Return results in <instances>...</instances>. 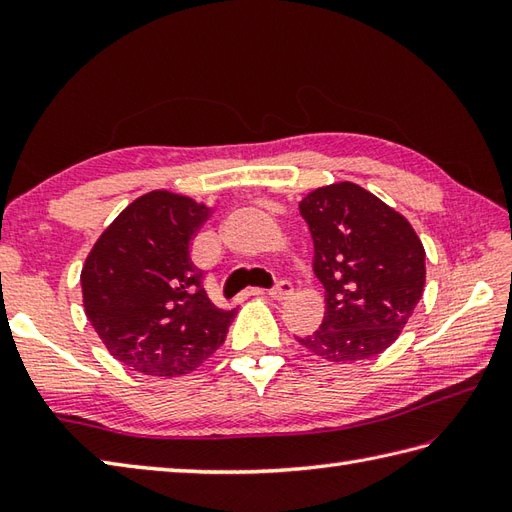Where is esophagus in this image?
Listing matches in <instances>:
<instances>
[{
	"label": "esophagus",
	"mask_w": 512,
	"mask_h": 512,
	"mask_svg": "<svg viewBox=\"0 0 512 512\" xmlns=\"http://www.w3.org/2000/svg\"><path fill=\"white\" fill-rule=\"evenodd\" d=\"M292 284L290 281H277V286L270 290V292H264V290H253V295H270L273 299H277V301H288L290 297H292Z\"/></svg>",
	"instance_id": "esophagus-1"
}]
</instances>
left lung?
Wrapping results in <instances>:
<instances>
[{"label": "left lung", "instance_id": "left-lung-1", "mask_svg": "<svg viewBox=\"0 0 512 512\" xmlns=\"http://www.w3.org/2000/svg\"><path fill=\"white\" fill-rule=\"evenodd\" d=\"M314 242L325 317L299 339L332 363L374 358L394 343L424 290V246L411 224L354 182L310 191L299 202Z\"/></svg>", "mask_w": 512, "mask_h": 512}]
</instances>
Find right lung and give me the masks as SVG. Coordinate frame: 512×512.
Instances as JSON below:
<instances>
[{
	"instance_id": "obj_1",
	"label": "right lung",
	"mask_w": 512,
	"mask_h": 512,
	"mask_svg": "<svg viewBox=\"0 0 512 512\" xmlns=\"http://www.w3.org/2000/svg\"><path fill=\"white\" fill-rule=\"evenodd\" d=\"M211 209L187 195H140L96 239L81 270L85 317L116 361L147 376H182L226 339L237 308L202 288L191 239Z\"/></svg>"
}]
</instances>
